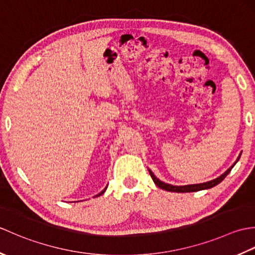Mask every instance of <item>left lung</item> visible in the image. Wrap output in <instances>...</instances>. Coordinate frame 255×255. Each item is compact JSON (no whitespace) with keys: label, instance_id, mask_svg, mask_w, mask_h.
Wrapping results in <instances>:
<instances>
[{"label":"left lung","instance_id":"8db88e82","mask_svg":"<svg viewBox=\"0 0 255 255\" xmlns=\"http://www.w3.org/2000/svg\"><path fill=\"white\" fill-rule=\"evenodd\" d=\"M239 159H240V156L237 159V161L235 162V164L237 163L238 160H239ZM235 164L231 165L229 169L224 173V174H221L219 177L215 178V180H213V181H209V182H206V183H200V184H192V185H184V186H176V185H171V184H166L164 182L160 181L159 178H156L155 175L150 170H149V173H150L151 177H152L153 182L155 183V185L158 186V187H160V188H162V189H164V191L175 192V193H191V192L202 191V189H208V188H211V187L216 186V185H217V184H219L221 181H223L227 175L229 174V172L231 171L232 167L235 166Z\"/></svg>","mask_w":255,"mask_h":255}]
</instances>
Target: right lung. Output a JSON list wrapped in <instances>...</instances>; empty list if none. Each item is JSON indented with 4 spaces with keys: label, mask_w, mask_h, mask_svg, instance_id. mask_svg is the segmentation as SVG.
Masks as SVG:
<instances>
[{
    "label": "right lung",
    "mask_w": 255,
    "mask_h": 255,
    "mask_svg": "<svg viewBox=\"0 0 255 255\" xmlns=\"http://www.w3.org/2000/svg\"><path fill=\"white\" fill-rule=\"evenodd\" d=\"M105 191H106V187H105V188H104V189H103V191H102V192H101V193H100V194H97V195H96V196H101V195H102V194H103V193H104V192H105Z\"/></svg>",
    "instance_id": "1"
}]
</instances>
